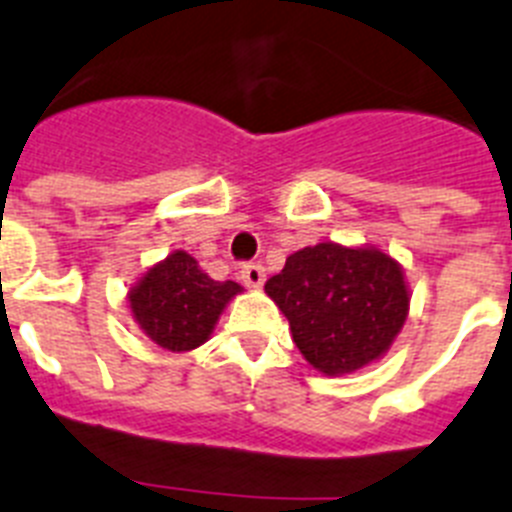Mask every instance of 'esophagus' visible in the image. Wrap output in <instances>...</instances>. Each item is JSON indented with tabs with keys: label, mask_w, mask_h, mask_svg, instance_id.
I'll list each match as a JSON object with an SVG mask.
<instances>
[{
	"label": "esophagus",
	"mask_w": 512,
	"mask_h": 512,
	"mask_svg": "<svg viewBox=\"0 0 512 512\" xmlns=\"http://www.w3.org/2000/svg\"><path fill=\"white\" fill-rule=\"evenodd\" d=\"M240 279H243L246 287H251V290H259L266 282V269L261 264H246L243 266V272H240Z\"/></svg>",
	"instance_id": "1"
}]
</instances>
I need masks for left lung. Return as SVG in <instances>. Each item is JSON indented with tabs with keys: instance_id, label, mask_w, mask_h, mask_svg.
<instances>
[{
	"instance_id": "1",
	"label": "left lung",
	"mask_w": 512,
	"mask_h": 512,
	"mask_svg": "<svg viewBox=\"0 0 512 512\" xmlns=\"http://www.w3.org/2000/svg\"><path fill=\"white\" fill-rule=\"evenodd\" d=\"M264 290L290 321L300 355L331 378L381 360L412 300L404 266L391 253L334 240L290 253Z\"/></svg>"
}]
</instances>
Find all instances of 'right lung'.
<instances>
[{
  "instance_id": "obj_1",
  "label": "right lung",
  "mask_w": 512,
  "mask_h": 512,
  "mask_svg": "<svg viewBox=\"0 0 512 512\" xmlns=\"http://www.w3.org/2000/svg\"><path fill=\"white\" fill-rule=\"evenodd\" d=\"M243 287L217 282L186 251L168 253L129 287L131 318L150 342L168 352H191L209 342L227 303Z\"/></svg>"
}]
</instances>
